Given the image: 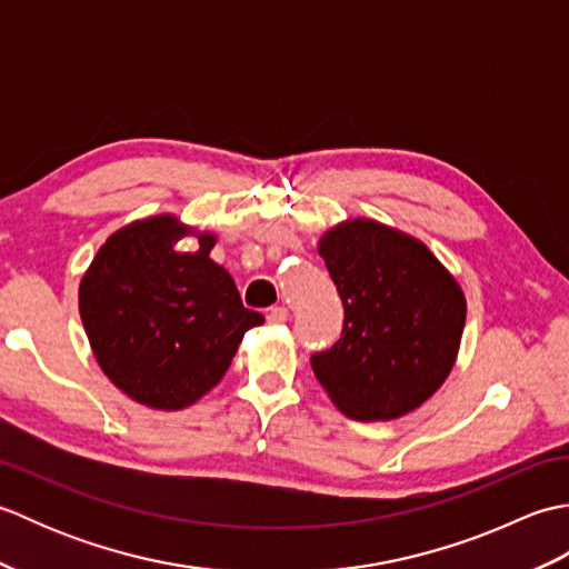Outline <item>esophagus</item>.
<instances>
[{"label":"esophagus","instance_id":"esophagus-1","mask_svg":"<svg viewBox=\"0 0 569 569\" xmlns=\"http://www.w3.org/2000/svg\"><path fill=\"white\" fill-rule=\"evenodd\" d=\"M266 318H269V322H271V325H281V322H286V320H288V308H283V306H276V308H271V310H269V316H266Z\"/></svg>","mask_w":569,"mask_h":569}]
</instances>
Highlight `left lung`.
<instances>
[{
    "instance_id": "left-lung-1",
    "label": "left lung",
    "mask_w": 569,
    "mask_h": 569,
    "mask_svg": "<svg viewBox=\"0 0 569 569\" xmlns=\"http://www.w3.org/2000/svg\"><path fill=\"white\" fill-rule=\"evenodd\" d=\"M318 253L345 306L342 337L310 357L322 389L355 420H393L440 389L462 340L467 300L420 239L347 220Z\"/></svg>"
}]
</instances>
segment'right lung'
I'll use <instances>...</instances> for the list:
<instances>
[{
  "mask_svg": "<svg viewBox=\"0 0 569 569\" xmlns=\"http://www.w3.org/2000/svg\"><path fill=\"white\" fill-rule=\"evenodd\" d=\"M186 233L196 252H176ZM217 237L173 214L137 220L104 241L80 281V318L100 369L137 403L180 410L220 383L247 330L263 322L210 259Z\"/></svg>",
  "mask_w": 569,
  "mask_h": 569,
  "instance_id": "1",
  "label": "right lung"
}]
</instances>
